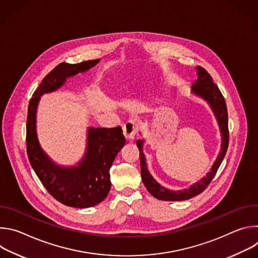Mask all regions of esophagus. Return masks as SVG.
I'll use <instances>...</instances> for the list:
<instances>
[{"instance_id": "obj_1", "label": "esophagus", "mask_w": 258, "mask_h": 258, "mask_svg": "<svg viewBox=\"0 0 258 258\" xmlns=\"http://www.w3.org/2000/svg\"><path fill=\"white\" fill-rule=\"evenodd\" d=\"M137 131H138V126L137 124L130 120V121H126L122 127V133H123V136L124 138L127 140V141H132L135 139V136L137 134Z\"/></svg>"}]
</instances>
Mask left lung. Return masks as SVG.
I'll return each mask as SVG.
<instances>
[{
  "mask_svg": "<svg viewBox=\"0 0 258 258\" xmlns=\"http://www.w3.org/2000/svg\"><path fill=\"white\" fill-rule=\"evenodd\" d=\"M198 79L192 86V92L203 98L210 105L212 111L217 119L218 126L222 133V149L213 163L210 171L206 176L202 177L199 181L189 187V189L181 191H171L160 186L159 183L150 174L147 168L146 158L143 153V143L144 140H138L137 146L140 151V162H141V174L142 180L146 189L155 198L163 201H182L188 200L200 193H202L214 177L220 163L223 162L229 146V125H228V110L227 104L223 94L220 93L218 87L213 83L212 78L209 73L201 66L197 67Z\"/></svg>",
  "mask_w": 258,
  "mask_h": 258,
  "instance_id": "8db88e82",
  "label": "left lung"
}]
</instances>
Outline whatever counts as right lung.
I'll use <instances>...</instances> for the list:
<instances>
[{
	"instance_id": "add662e5",
	"label": "right lung",
	"mask_w": 258,
	"mask_h": 258,
	"mask_svg": "<svg viewBox=\"0 0 258 258\" xmlns=\"http://www.w3.org/2000/svg\"><path fill=\"white\" fill-rule=\"evenodd\" d=\"M99 61L58 64L44 78L28 104L26 151L30 165L57 201L76 208L95 206L107 197L111 188L109 169L125 143L122 130L120 126L89 127L87 151L82 161L77 166L62 167L54 163L41 148L35 127L36 107L43 94L56 91L66 79L89 70Z\"/></svg>"
}]
</instances>
